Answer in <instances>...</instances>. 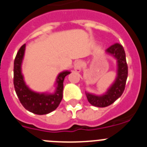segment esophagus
<instances>
[{
    "mask_svg": "<svg viewBox=\"0 0 147 147\" xmlns=\"http://www.w3.org/2000/svg\"><path fill=\"white\" fill-rule=\"evenodd\" d=\"M82 68V62L81 61H78L75 63L74 65V69L76 72H80Z\"/></svg>",
    "mask_w": 147,
    "mask_h": 147,
    "instance_id": "34e87169",
    "label": "esophagus"
}]
</instances>
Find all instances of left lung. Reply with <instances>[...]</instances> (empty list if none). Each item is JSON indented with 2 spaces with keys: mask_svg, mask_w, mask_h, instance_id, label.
<instances>
[{
  "mask_svg": "<svg viewBox=\"0 0 147 147\" xmlns=\"http://www.w3.org/2000/svg\"><path fill=\"white\" fill-rule=\"evenodd\" d=\"M105 53L112 56L116 60L117 74L115 81L102 95H96L85 91L87 98L90 104L98 107H105L112 105L123 93L125 88L128 74V67L126 61L125 51L121 45L115 43L106 49Z\"/></svg>",
  "mask_w": 147,
  "mask_h": 147,
  "instance_id": "left-lung-1",
  "label": "left lung"
}]
</instances>
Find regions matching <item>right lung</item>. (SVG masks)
Here are the masks:
<instances>
[{"label":"right lung","mask_w":147,"mask_h":147,"mask_svg":"<svg viewBox=\"0 0 147 147\" xmlns=\"http://www.w3.org/2000/svg\"><path fill=\"white\" fill-rule=\"evenodd\" d=\"M26 44L17 53L14 62V86L18 98L23 107L29 112L37 115H45L57 108L62 98L63 82L71 71L59 73L56 80V89L54 93H38L28 88L22 74V62L25 54Z\"/></svg>","instance_id":"1"}]
</instances>
